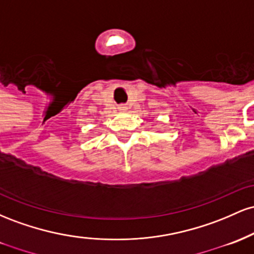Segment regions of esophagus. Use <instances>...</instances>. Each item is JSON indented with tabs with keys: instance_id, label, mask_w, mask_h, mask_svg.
<instances>
[{
	"instance_id": "esophagus-1",
	"label": "esophagus",
	"mask_w": 254,
	"mask_h": 254,
	"mask_svg": "<svg viewBox=\"0 0 254 254\" xmlns=\"http://www.w3.org/2000/svg\"><path fill=\"white\" fill-rule=\"evenodd\" d=\"M118 109L121 110V111H125V110H127V106H125V105H121V106H119Z\"/></svg>"
}]
</instances>
